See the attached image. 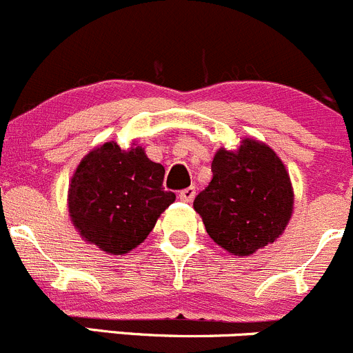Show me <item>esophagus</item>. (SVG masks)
<instances>
[{
    "instance_id": "obj_1",
    "label": "esophagus",
    "mask_w": 353,
    "mask_h": 353,
    "mask_svg": "<svg viewBox=\"0 0 353 353\" xmlns=\"http://www.w3.org/2000/svg\"><path fill=\"white\" fill-rule=\"evenodd\" d=\"M179 197L180 201H183V203H190V201L196 197V187H187V189L180 190Z\"/></svg>"
}]
</instances>
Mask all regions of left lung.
<instances>
[{
  "label": "left lung",
  "mask_w": 353,
  "mask_h": 353,
  "mask_svg": "<svg viewBox=\"0 0 353 353\" xmlns=\"http://www.w3.org/2000/svg\"><path fill=\"white\" fill-rule=\"evenodd\" d=\"M211 171L213 179L194 199V210L218 246L248 256L284 232L294 194L283 161L270 147L244 139L237 150H218Z\"/></svg>",
  "instance_id": "8db88e82"
}]
</instances>
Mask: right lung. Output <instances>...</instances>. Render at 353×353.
<instances>
[{
    "label": "right lung",
    "instance_id": "1",
    "mask_svg": "<svg viewBox=\"0 0 353 353\" xmlns=\"http://www.w3.org/2000/svg\"><path fill=\"white\" fill-rule=\"evenodd\" d=\"M164 168L133 143L105 142L86 154L69 185V216L83 239L110 254L145 241L159 214L174 201L163 189Z\"/></svg>",
    "mask_w": 353,
    "mask_h": 353
}]
</instances>
